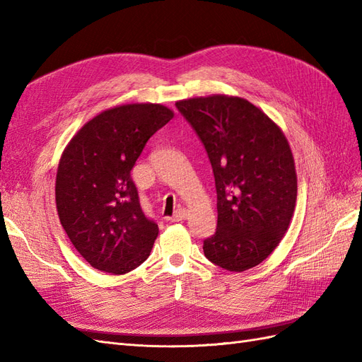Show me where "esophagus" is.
<instances>
[{
  "label": "esophagus",
  "instance_id": "34e87169",
  "mask_svg": "<svg viewBox=\"0 0 362 362\" xmlns=\"http://www.w3.org/2000/svg\"><path fill=\"white\" fill-rule=\"evenodd\" d=\"M187 216H189V211L185 210V208H180V210L173 213V216L170 217V221L172 222H181V221H184V218H187Z\"/></svg>",
  "mask_w": 362,
  "mask_h": 362
}]
</instances>
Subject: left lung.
Instances as JSON below:
<instances>
[{"label":"left lung","mask_w":362,"mask_h":362,"mask_svg":"<svg viewBox=\"0 0 362 362\" xmlns=\"http://www.w3.org/2000/svg\"><path fill=\"white\" fill-rule=\"evenodd\" d=\"M201 139L217 193V229L204 240L216 266L245 272L258 266L287 233L298 196L294 160L281 128L238 96L178 101Z\"/></svg>","instance_id":"1"}]
</instances>
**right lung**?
<instances>
[{
  "instance_id": "1",
  "label": "right lung",
  "mask_w": 362,
  "mask_h": 362,
  "mask_svg": "<svg viewBox=\"0 0 362 362\" xmlns=\"http://www.w3.org/2000/svg\"><path fill=\"white\" fill-rule=\"evenodd\" d=\"M172 117L160 104L119 105L89 120L64 149L56 178L57 213L92 267L124 275L149 257L158 226L141 211L131 169Z\"/></svg>"
}]
</instances>
